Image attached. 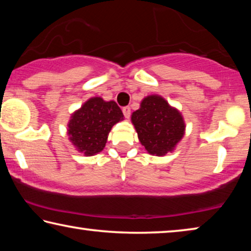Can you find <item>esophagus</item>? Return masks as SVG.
<instances>
[{"label":"esophagus","mask_w":251,"mask_h":251,"mask_svg":"<svg viewBox=\"0 0 251 251\" xmlns=\"http://www.w3.org/2000/svg\"><path fill=\"white\" fill-rule=\"evenodd\" d=\"M123 114H124V116L126 118H129V116H130V107H128V106H125V107H123Z\"/></svg>","instance_id":"1"}]
</instances>
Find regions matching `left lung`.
<instances>
[{"label": "left lung", "mask_w": 251, "mask_h": 251, "mask_svg": "<svg viewBox=\"0 0 251 251\" xmlns=\"http://www.w3.org/2000/svg\"><path fill=\"white\" fill-rule=\"evenodd\" d=\"M138 139L151 155L172 152L185 135V121L177 108L160 95L143 99L141 107L131 114Z\"/></svg>", "instance_id": "1"}]
</instances>
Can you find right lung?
<instances>
[{"label":"right lung","mask_w":251,"mask_h":251,"mask_svg":"<svg viewBox=\"0 0 251 251\" xmlns=\"http://www.w3.org/2000/svg\"><path fill=\"white\" fill-rule=\"evenodd\" d=\"M123 120L124 115L115 101L91 97L71 115L67 135L76 151L94 156L104 150L112 127Z\"/></svg>","instance_id":"1"}]
</instances>
